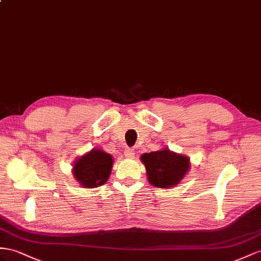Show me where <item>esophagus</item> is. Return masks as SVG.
I'll use <instances>...</instances> for the list:
<instances>
[{"instance_id":"obj_1","label":"esophagus","mask_w":261,"mask_h":261,"mask_svg":"<svg viewBox=\"0 0 261 261\" xmlns=\"http://www.w3.org/2000/svg\"><path fill=\"white\" fill-rule=\"evenodd\" d=\"M124 156L126 159H133L135 158V151L132 149H125L124 150Z\"/></svg>"}]
</instances>
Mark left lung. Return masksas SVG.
Instances as JSON below:
<instances>
[{
    "mask_svg": "<svg viewBox=\"0 0 261 261\" xmlns=\"http://www.w3.org/2000/svg\"><path fill=\"white\" fill-rule=\"evenodd\" d=\"M140 160L145 166L151 185L158 189H171L181 183L191 169L190 158L169 148L143 153Z\"/></svg>",
    "mask_w": 261,
    "mask_h": 261,
    "instance_id": "obj_1",
    "label": "left lung"
}]
</instances>
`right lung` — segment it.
Instances as JSON below:
<instances>
[{
	"label": "right lung",
	"instance_id": "add662e5",
	"mask_svg": "<svg viewBox=\"0 0 261 261\" xmlns=\"http://www.w3.org/2000/svg\"><path fill=\"white\" fill-rule=\"evenodd\" d=\"M112 165L111 154L100 149H92L73 162L72 175L84 189L99 188L108 181Z\"/></svg>",
	"mask_w": 261,
	"mask_h": 261
}]
</instances>
